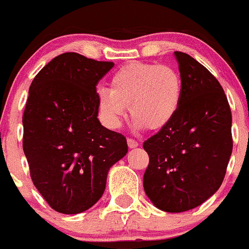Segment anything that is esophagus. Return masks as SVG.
I'll list each match as a JSON object with an SVG mask.
<instances>
[{"mask_svg": "<svg viewBox=\"0 0 249 249\" xmlns=\"http://www.w3.org/2000/svg\"><path fill=\"white\" fill-rule=\"evenodd\" d=\"M127 144H128V147H129V149H134V147H137L138 145H139V144H138L137 140L132 139V138H128Z\"/></svg>", "mask_w": 249, "mask_h": 249, "instance_id": "esophagus-1", "label": "esophagus"}]
</instances>
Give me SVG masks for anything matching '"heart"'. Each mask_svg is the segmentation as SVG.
Masks as SVG:
<instances>
[{"label": "heart", "mask_w": 249, "mask_h": 249, "mask_svg": "<svg viewBox=\"0 0 249 249\" xmlns=\"http://www.w3.org/2000/svg\"><path fill=\"white\" fill-rule=\"evenodd\" d=\"M183 85L178 71L169 65L132 61L110 80V90L97 93L99 115L110 128H119L125 107L137 128L159 130L166 127L181 104Z\"/></svg>", "instance_id": "1"}]
</instances>
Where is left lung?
Here are the masks:
<instances>
[{
    "label": "left lung",
    "instance_id": "left-lung-1",
    "mask_svg": "<svg viewBox=\"0 0 249 249\" xmlns=\"http://www.w3.org/2000/svg\"><path fill=\"white\" fill-rule=\"evenodd\" d=\"M183 94L174 119L142 147L144 190L161 211L179 213L208 200L224 180L232 152L231 110L219 81L197 60L174 52Z\"/></svg>",
    "mask_w": 249,
    "mask_h": 249
}]
</instances>
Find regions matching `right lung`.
<instances>
[{"label": "right lung", "instance_id": "obj_1", "mask_svg": "<svg viewBox=\"0 0 249 249\" xmlns=\"http://www.w3.org/2000/svg\"><path fill=\"white\" fill-rule=\"evenodd\" d=\"M112 66V61L63 53L29 89L23 150L34 185L59 213H82L95 205L110 167L128 151L124 135L98 120L97 85Z\"/></svg>", "mask_w": 249, "mask_h": 249}]
</instances>
